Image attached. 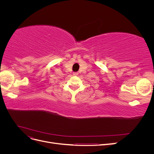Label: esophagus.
<instances>
[{
    "instance_id": "esophagus-1",
    "label": "esophagus",
    "mask_w": 154,
    "mask_h": 154,
    "mask_svg": "<svg viewBox=\"0 0 154 154\" xmlns=\"http://www.w3.org/2000/svg\"><path fill=\"white\" fill-rule=\"evenodd\" d=\"M78 74V72H73V75H74V76H77Z\"/></svg>"
}]
</instances>
